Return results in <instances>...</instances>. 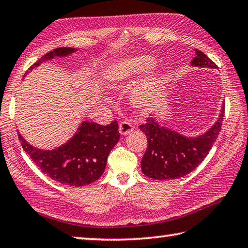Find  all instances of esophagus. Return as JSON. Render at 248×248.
Wrapping results in <instances>:
<instances>
[{
    "label": "esophagus",
    "instance_id": "obj_1",
    "mask_svg": "<svg viewBox=\"0 0 248 248\" xmlns=\"http://www.w3.org/2000/svg\"><path fill=\"white\" fill-rule=\"evenodd\" d=\"M133 131V125L129 121L124 120L119 124V132L121 136H127L130 132Z\"/></svg>",
    "mask_w": 248,
    "mask_h": 248
}]
</instances>
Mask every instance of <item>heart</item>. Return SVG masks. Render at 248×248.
Wrapping results in <instances>:
<instances>
[{"mask_svg":"<svg viewBox=\"0 0 248 248\" xmlns=\"http://www.w3.org/2000/svg\"><path fill=\"white\" fill-rule=\"evenodd\" d=\"M155 65L151 56H137L124 60L112 65L106 71L105 79L114 88L124 87L141 77ZM160 79L158 76L151 75L143 79L131 94L132 104L141 109H150L156 104L160 93Z\"/></svg>","mask_w":248,"mask_h":248,"instance_id":"heart-1","label":"heart"}]
</instances>
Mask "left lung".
Returning a JSON list of instances; mask_svg holds the SVG:
<instances>
[{
	"label": "left lung",
	"mask_w": 248,
	"mask_h": 248,
	"mask_svg": "<svg viewBox=\"0 0 248 248\" xmlns=\"http://www.w3.org/2000/svg\"><path fill=\"white\" fill-rule=\"evenodd\" d=\"M192 66L216 68L217 65L204 53L195 49ZM224 105L220 116L208 131L196 138L184 137L158 124L155 117H148L140 130L147 138V148L141 160L143 173L155 180H172L192 172L208 155L221 130Z\"/></svg>",
	"instance_id": "left-lung-1"
}]
</instances>
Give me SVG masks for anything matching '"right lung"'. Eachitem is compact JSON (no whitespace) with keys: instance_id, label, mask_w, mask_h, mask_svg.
Returning <instances> with one entry per match:
<instances>
[{"instance_id":"add662e5","label":"right lung","mask_w":248,"mask_h":248,"mask_svg":"<svg viewBox=\"0 0 248 248\" xmlns=\"http://www.w3.org/2000/svg\"><path fill=\"white\" fill-rule=\"evenodd\" d=\"M76 51L74 47H57L35 62L30 70L42 62L67 56ZM18 137L24 151L47 177L65 186H83L100 179L107 157L118 143L120 134L116 120L108 125L83 121L68 142L51 151L39 150L30 145L19 133Z\"/></svg>"}]
</instances>
